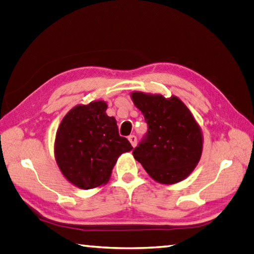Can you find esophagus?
<instances>
[{"instance_id":"obj_1","label":"esophagus","mask_w":254,"mask_h":254,"mask_svg":"<svg viewBox=\"0 0 254 254\" xmlns=\"http://www.w3.org/2000/svg\"><path fill=\"white\" fill-rule=\"evenodd\" d=\"M128 141H130V143L132 144V146L134 147L136 145V136L135 135H130L128 136Z\"/></svg>"}]
</instances>
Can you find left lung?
Instances as JSON below:
<instances>
[{"label":"left lung","mask_w":254,"mask_h":254,"mask_svg":"<svg viewBox=\"0 0 254 254\" xmlns=\"http://www.w3.org/2000/svg\"><path fill=\"white\" fill-rule=\"evenodd\" d=\"M131 99L147 123L146 135L133 150L134 159L154 181L181 182L201 159L203 135L200 126L178 96L134 91Z\"/></svg>","instance_id":"8db88e82"}]
</instances>
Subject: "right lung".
Listing matches in <instances>:
<instances>
[{
	"instance_id": "obj_1",
	"label": "right lung",
	"mask_w": 254,
	"mask_h": 254,
	"mask_svg": "<svg viewBox=\"0 0 254 254\" xmlns=\"http://www.w3.org/2000/svg\"><path fill=\"white\" fill-rule=\"evenodd\" d=\"M104 101L75 105L62 119L54 142V156L68 182L83 190L109 182L119 156L133 147L119 135L117 120L107 114Z\"/></svg>"
}]
</instances>
